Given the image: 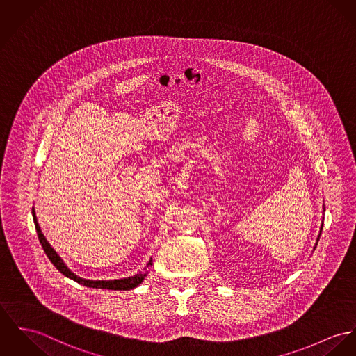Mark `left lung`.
<instances>
[{
	"mask_svg": "<svg viewBox=\"0 0 356 356\" xmlns=\"http://www.w3.org/2000/svg\"><path fill=\"white\" fill-rule=\"evenodd\" d=\"M321 230H323V226H321ZM321 230H320V234H321ZM320 234H318V238H320ZM318 238H317V241H318ZM317 245V244H316ZM316 248V246H314Z\"/></svg>",
	"mask_w": 356,
	"mask_h": 356,
	"instance_id": "1",
	"label": "left lung"
}]
</instances>
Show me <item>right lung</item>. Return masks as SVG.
I'll return each instance as SVG.
<instances>
[{"mask_svg":"<svg viewBox=\"0 0 356 356\" xmlns=\"http://www.w3.org/2000/svg\"><path fill=\"white\" fill-rule=\"evenodd\" d=\"M32 217H33V222H35V227H36V233H38L39 241H40V244L43 246V249H44V252H46V254H47V257H49L50 261L54 264L55 268H56L60 274H63L65 276L73 279L74 282H77V283H80V284H83V286H86V287H92V289H104V290H131V289L139 286V284L143 282L146 274H147V273H145V274H137L134 275V276H130V277L113 279V280H90V279L80 277V276L73 274V273L66 267V264L63 263V260H62V259L59 257V254L55 252L54 248L49 244V241L46 240L44 234H43L42 230H40V226H39V223H38V219H36L35 210H33V209H32ZM152 264H153V260L150 259L146 267H150Z\"/></svg>","mask_w":356,"mask_h":356,"instance_id":"obj_1","label":"right lung"}]
</instances>
